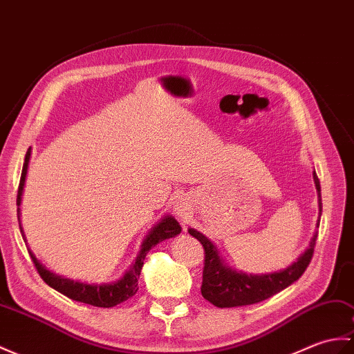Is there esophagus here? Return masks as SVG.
<instances>
[{
	"instance_id": "1",
	"label": "esophagus",
	"mask_w": 354,
	"mask_h": 354,
	"mask_svg": "<svg viewBox=\"0 0 354 354\" xmlns=\"http://www.w3.org/2000/svg\"><path fill=\"white\" fill-rule=\"evenodd\" d=\"M175 211H176V214L179 217H185L187 216V211H188V207H187L184 202H179V203H176Z\"/></svg>"
}]
</instances>
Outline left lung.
<instances>
[{
    "instance_id": "left-lung-1",
    "label": "left lung",
    "mask_w": 354,
    "mask_h": 354,
    "mask_svg": "<svg viewBox=\"0 0 354 354\" xmlns=\"http://www.w3.org/2000/svg\"><path fill=\"white\" fill-rule=\"evenodd\" d=\"M315 187L318 192L319 214H322V187H319L318 176L314 174ZM190 235L199 240L203 248V273L201 292L203 299H207L217 308H236L248 306L273 297L274 294L281 292L286 286L294 283L305 273L308 266L314 257V249L317 244L315 232L310 240L309 249L301 254L297 262L277 273L270 274H245L243 271L231 270L225 266V261L218 257L217 249L207 236L197 232L196 229H188Z\"/></svg>"
}]
</instances>
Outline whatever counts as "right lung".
<instances>
[{"label":"right lung","mask_w":354,"mask_h":354,"mask_svg":"<svg viewBox=\"0 0 354 354\" xmlns=\"http://www.w3.org/2000/svg\"><path fill=\"white\" fill-rule=\"evenodd\" d=\"M28 160H30V152H27L26 155V162H24L19 187H18V196H16V205H18V207L21 205V194L24 188V180H26V175H27ZM18 212H19V208H18ZM179 232H180V226L178 221L171 216L164 217V220L160 221V223L152 229L151 234L146 236V240L142 245V250H140V254L137 257L134 266L129 268L128 273L123 276L120 281L114 283L88 285V283H81L77 281H71V279L57 276L40 264L35 254L31 253V250H28V253L31 257L32 264H35L39 276L42 277L44 282H46L55 291L62 292L63 295H66V297H69L75 301L86 303V305H92L97 308H113L122 301H127L129 297H133V295L137 292L140 271H142L146 253L149 252L153 245L167 240V238L178 235ZM21 234H24L22 229H21ZM22 238L26 240V236L24 235Z\"/></svg>","instance_id":"right-lung-1"}]
</instances>
